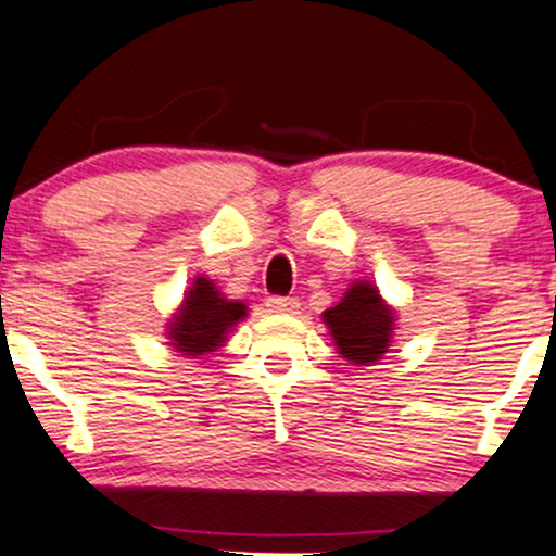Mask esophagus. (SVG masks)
<instances>
[{"label": "esophagus", "instance_id": "34e87169", "mask_svg": "<svg viewBox=\"0 0 556 556\" xmlns=\"http://www.w3.org/2000/svg\"><path fill=\"white\" fill-rule=\"evenodd\" d=\"M266 307L271 313H282V315H298L300 311V302L294 298H269L266 300Z\"/></svg>", "mask_w": 556, "mask_h": 556}]
</instances>
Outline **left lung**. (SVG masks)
Instances as JSON below:
<instances>
[{"instance_id":"obj_1","label":"left lung","mask_w":556,"mask_h":556,"mask_svg":"<svg viewBox=\"0 0 556 556\" xmlns=\"http://www.w3.org/2000/svg\"><path fill=\"white\" fill-rule=\"evenodd\" d=\"M397 315L371 282H354L343 294L339 305L323 313L336 349L343 359L367 367L388 354Z\"/></svg>"}]
</instances>
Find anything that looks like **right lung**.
Segmentation results:
<instances>
[{
  "instance_id": "right-lung-1",
  "label": "right lung",
  "mask_w": 556,
  "mask_h": 556,
  "mask_svg": "<svg viewBox=\"0 0 556 556\" xmlns=\"http://www.w3.org/2000/svg\"><path fill=\"white\" fill-rule=\"evenodd\" d=\"M245 318L241 300H228L213 279L197 277L189 287L179 311L172 315L166 336L174 351L187 359L205 356L228 341V333Z\"/></svg>"
}]
</instances>
